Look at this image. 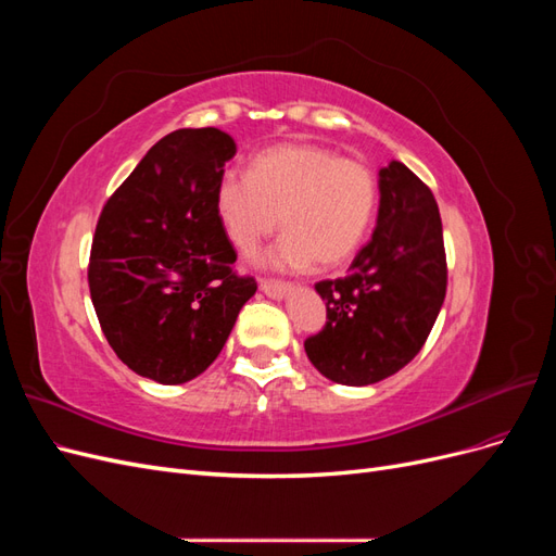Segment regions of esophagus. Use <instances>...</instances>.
<instances>
[{"instance_id": "obj_1", "label": "esophagus", "mask_w": 556, "mask_h": 556, "mask_svg": "<svg viewBox=\"0 0 556 556\" xmlns=\"http://www.w3.org/2000/svg\"><path fill=\"white\" fill-rule=\"evenodd\" d=\"M260 290H262L266 296H271V299H282L292 288H290L288 282L264 278V280H260Z\"/></svg>"}]
</instances>
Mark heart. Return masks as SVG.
Returning a JSON list of instances; mask_svg holds the SVG:
<instances>
[{"label":"heart","instance_id":"1","mask_svg":"<svg viewBox=\"0 0 556 556\" xmlns=\"http://www.w3.org/2000/svg\"><path fill=\"white\" fill-rule=\"evenodd\" d=\"M378 206V180L364 162L315 143H280L248 164V176L227 169L215 188V208L231 243L243 252L282 227L285 239L268 264L333 268L362 245Z\"/></svg>","mask_w":556,"mask_h":556}]
</instances>
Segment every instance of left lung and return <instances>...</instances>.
<instances>
[{
    "instance_id": "left-lung-1",
    "label": "left lung",
    "mask_w": 556,
    "mask_h": 556,
    "mask_svg": "<svg viewBox=\"0 0 556 556\" xmlns=\"http://www.w3.org/2000/svg\"><path fill=\"white\" fill-rule=\"evenodd\" d=\"M378 176L374 237L345 278L315 285L327 301V325L304 343L319 374L350 387L394 376L422 350L447 288L443 225L431 190L396 160Z\"/></svg>"
}]
</instances>
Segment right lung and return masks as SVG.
<instances>
[{
    "label": "right lung",
    "instance_id": "add662e5",
    "mask_svg": "<svg viewBox=\"0 0 556 556\" xmlns=\"http://www.w3.org/2000/svg\"><path fill=\"white\" fill-rule=\"evenodd\" d=\"M237 143L215 127L166 134L99 215L88 282L109 345L134 374L182 384L220 355L255 278L237 262L215 188Z\"/></svg>",
    "mask_w": 556,
    "mask_h": 556
}]
</instances>
